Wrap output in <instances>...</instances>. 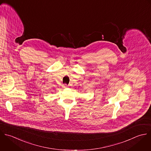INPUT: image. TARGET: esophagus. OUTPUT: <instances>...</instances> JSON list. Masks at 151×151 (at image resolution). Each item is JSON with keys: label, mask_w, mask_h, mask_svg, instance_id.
I'll return each mask as SVG.
<instances>
[{"label": "esophagus", "mask_w": 151, "mask_h": 151, "mask_svg": "<svg viewBox=\"0 0 151 151\" xmlns=\"http://www.w3.org/2000/svg\"><path fill=\"white\" fill-rule=\"evenodd\" d=\"M62 87H63L64 89H65V88H68V86H67L66 85H63L62 86Z\"/></svg>", "instance_id": "obj_1"}]
</instances>
